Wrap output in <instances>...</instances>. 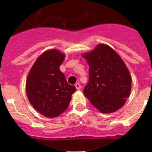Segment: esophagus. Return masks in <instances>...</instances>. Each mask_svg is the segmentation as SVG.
<instances>
[{
    "instance_id": "obj_1",
    "label": "esophagus",
    "mask_w": 152,
    "mask_h": 152,
    "mask_svg": "<svg viewBox=\"0 0 152 152\" xmlns=\"http://www.w3.org/2000/svg\"><path fill=\"white\" fill-rule=\"evenodd\" d=\"M75 87H76V90H79L81 89V85L79 83H76V85H75Z\"/></svg>"
}]
</instances>
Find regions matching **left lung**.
Instances as JSON below:
<instances>
[{
	"label": "left lung",
	"instance_id": "8db88e82",
	"mask_svg": "<svg viewBox=\"0 0 152 152\" xmlns=\"http://www.w3.org/2000/svg\"><path fill=\"white\" fill-rule=\"evenodd\" d=\"M82 56L89 65V82L84 95L102 113H114L121 108L132 89V76L121 57L102 43Z\"/></svg>",
	"mask_w": 152,
	"mask_h": 152
}]
</instances>
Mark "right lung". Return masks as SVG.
<instances>
[{"mask_svg": "<svg viewBox=\"0 0 152 152\" xmlns=\"http://www.w3.org/2000/svg\"><path fill=\"white\" fill-rule=\"evenodd\" d=\"M65 54L57 49L44 51L27 76L26 93L32 107L45 117L56 118L68 107L76 87L70 85L59 66Z\"/></svg>", "mask_w": 152, "mask_h": 152, "instance_id": "right-lung-1", "label": "right lung"}]
</instances>
